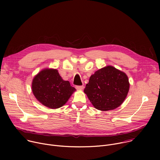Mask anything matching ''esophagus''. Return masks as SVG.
Masks as SVG:
<instances>
[{
	"label": "esophagus",
	"instance_id": "34e87169",
	"mask_svg": "<svg viewBox=\"0 0 160 160\" xmlns=\"http://www.w3.org/2000/svg\"><path fill=\"white\" fill-rule=\"evenodd\" d=\"M76 88L77 90H82L84 88V87L83 86H76Z\"/></svg>",
	"mask_w": 160,
	"mask_h": 160
}]
</instances>
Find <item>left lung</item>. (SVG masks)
<instances>
[{
    "mask_svg": "<svg viewBox=\"0 0 160 160\" xmlns=\"http://www.w3.org/2000/svg\"><path fill=\"white\" fill-rule=\"evenodd\" d=\"M129 88L126 73L107 66L90 76L84 92L96 109L106 111L117 108L123 102Z\"/></svg>",
    "mask_w": 160,
    "mask_h": 160,
    "instance_id": "8db88e82",
    "label": "left lung"
}]
</instances>
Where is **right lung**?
<instances>
[{
    "instance_id": "1",
    "label": "right lung",
    "mask_w": 160,
    "mask_h": 160,
    "mask_svg": "<svg viewBox=\"0 0 160 160\" xmlns=\"http://www.w3.org/2000/svg\"><path fill=\"white\" fill-rule=\"evenodd\" d=\"M32 92L42 104L50 109L64 105L76 91L69 81L64 80L54 68H44L33 78Z\"/></svg>"
}]
</instances>
